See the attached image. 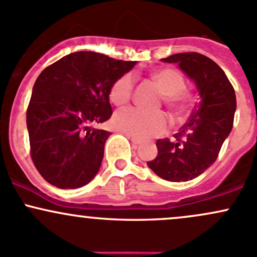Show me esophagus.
<instances>
[{
	"mask_svg": "<svg viewBox=\"0 0 257 257\" xmlns=\"http://www.w3.org/2000/svg\"><path fill=\"white\" fill-rule=\"evenodd\" d=\"M129 139H131V140H132V143L135 144V145H138V144L142 143V140L138 139V138H135V137H132V135H129Z\"/></svg>",
	"mask_w": 257,
	"mask_h": 257,
	"instance_id": "esophagus-1",
	"label": "esophagus"
}]
</instances>
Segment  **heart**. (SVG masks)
Listing matches in <instances>:
<instances>
[{
  "instance_id": "obj_1",
  "label": "heart",
  "mask_w": 257,
  "mask_h": 257,
  "mask_svg": "<svg viewBox=\"0 0 257 257\" xmlns=\"http://www.w3.org/2000/svg\"><path fill=\"white\" fill-rule=\"evenodd\" d=\"M151 78L162 91L163 101L174 109H182L189 102L188 91L184 89L182 74L172 68H162L152 73ZM135 78L125 73L114 81L109 91V98L114 105L129 102L133 94ZM113 123L117 131L132 137L146 139L165 133L168 128V118L163 112H150L138 107H126L114 114Z\"/></svg>"
}]
</instances>
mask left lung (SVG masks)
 Masks as SVG:
<instances>
[{
  "mask_svg": "<svg viewBox=\"0 0 257 257\" xmlns=\"http://www.w3.org/2000/svg\"><path fill=\"white\" fill-rule=\"evenodd\" d=\"M162 62L178 64L195 83L200 102L188 123L174 134L176 142L157 140L159 154L148 166L162 179L187 182L204 173L217 160L232 131L235 92L221 67L201 53H176Z\"/></svg>",
  "mask_w": 257,
  "mask_h": 257,
  "instance_id": "1",
  "label": "left lung"
}]
</instances>
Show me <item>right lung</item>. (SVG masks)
Wrapping results in <instances>:
<instances>
[{
  "instance_id": "right-lung-1",
  "label": "right lung",
  "mask_w": 257,
  "mask_h": 257,
  "mask_svg": "<svg viewBox=\"0 0 257 257\" xmlns=\"http://www.w3.org/2000/svg\"><path fill=\"white\" fill-rule=\"evenodd\" d=\"M135 63L79 51L42 70L33 87L27 126L30 156L46 182L75 189L96 176L111 133L91 124L111 118V87Z\"/></svg>"
}]
</instances>
